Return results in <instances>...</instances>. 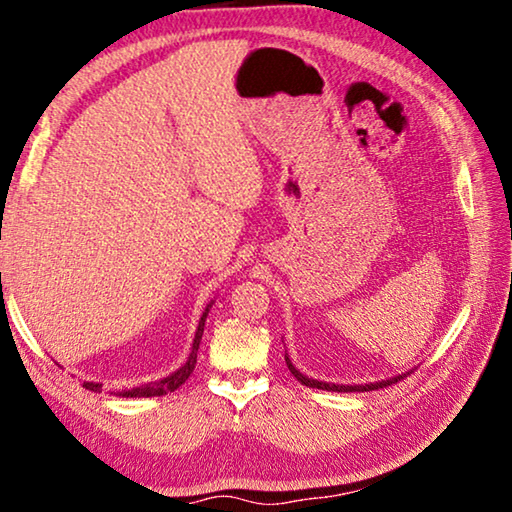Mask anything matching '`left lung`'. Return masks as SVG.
<instances>
[{"mask_svg": "<svg viewBox=\"0 0 512 512\" xmlns=\"http://www.w3.org/2000/svg\"><path fill=\"white\" fill-rule=\"evenodd\" d=\"M284 361H287V366L291 370V375L296 377L302 386H309V388H320V391H334V393H363V391H377V388H384V386H391L397 384V381L404 379V375H397L391 379H384V381H375V384H361V386H343V384H325V381H318V379H309L307 375H302V372L293 366L289 354H284Z\"/></svg>", "mask_w": 512, "mask_h": 512, "instance_id": "obj_1", "label": "left lung"}]
</instances>
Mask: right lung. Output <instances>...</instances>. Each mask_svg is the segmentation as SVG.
Returning <instances> with one entry per match:
<instances>
[{"label":"right lung","instance_id":"1","mask_svg":"<svg viewBox=\"0 0 512 512\" xmlns=\"http://www.w3.org/2000/svg\"><path fill=\"white\" fill-rule=\"evenodd\" d=\"M210 309H212V302L205 307L201 320H198V329H196V336H194V343H192V352H189V357H187L183 366H180L176 372H171L169 377L158 379V381H149V384L131 388V391H121L119 395L121 397H160V395L173 393L176 388L183 386L196 368V352H198V345H201V339H203L205 318H207V314H210ZM85 388H90V391H101V384H94V381H85Z\"/></svg>","mask_w":512,"mask_h":512}]
</instances>
